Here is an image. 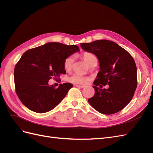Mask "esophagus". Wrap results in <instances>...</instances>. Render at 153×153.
Listing matches in <instances>:
<instances>
[{
    "label": "esophagus",
    "mask_w": 153,
    "mask_h": 153,
    "mask_svg": "<svg viewBox=\"0 0 153 153\" xmlns=\"http://www.w3.org/2000/svg\"><path fill=\"white\" fill-rule=\"evenodd\" d=\"M75 86H76L77 87H80V88H84L85 87V86H84V85H76V84H75Z\"/></svg>",
    "instance_id": "esophagus-1"
}]
</instances>
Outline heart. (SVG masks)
<instances>
[{
  "instance_id": "obj_1",
  "label": "heart",
  "mask_w": 153,
  "mask_h": 153,
  "mask_svg": "<svg viewBox=\"0 0 153 153\" xmlns=\"http://www.w3.org/2000/svg\"><path fill=\"white\" fill-rule=\"evenodd\" d=\"M82 57L85 60V61L88 64H90L91 62L95 59V56L91 53L85 52L82 55ZM74 62V57L73 55H69L65 58L63 62V66L65 70L69 71L72 68L73 64ZM68 81L74 84L80 85H85L90 81V78L87 76H82L78 74H74L72 76L68 78Z\"/></svg>"
}]
</instances>
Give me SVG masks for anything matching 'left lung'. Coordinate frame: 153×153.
Wrapping results in <instances>:
<instances>
[{
    "instance_id": "obj_1",
    "label": "left lung",
    "mask_w": 153,
    "mask_h": 153,
    "mask_svg": "<svg viewBox=\"0 0 153 153\" xmlns=\"http://www.w3.org/2000/svg\"><path fill=\"white\" fill-rule=\"evenodd\" d=\"M99 59L100 71L94 82L95 94L88 100L98 112L110 115L123 110L132 100L137 87L136 64L128 52L113 41L101 39L81 43ZM108 85L107 90L101 89ZM99 85L100 88H97Z\"/></svg>"
}]
</instances>
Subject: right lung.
Returning a JSON list of instances; mask_svg holds the SVG:
<instances>
[{"label": "right lung", "mask_w": 153, "mask_h": 153, "mask_svg": "<svg viewBox=\"0 0 153 153\" xmlns=\"http://www.w3.org/2000/svg\"><path fill=\"white\" fill-rule=\"evenodd\" d=\"M77 51L76 45L48 43L29 49L22 55L15 67L14 77L16 93L26 107L37 113L53 109L73 87L70 83L58 88L48 85L51 78L59 80L65 74L64 60Z\"/></svg>", "instance_id": "right-lung-1"}]
</instances>
